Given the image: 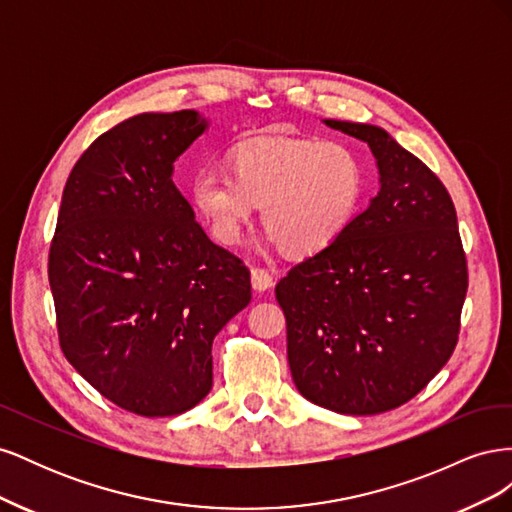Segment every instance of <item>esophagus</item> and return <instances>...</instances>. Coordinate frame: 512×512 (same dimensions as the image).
Wrapping results in <instances>:
<instances>
[{
  "label": "esophagus",
  "instance_id": "34e87169",
  "mask_svg": "<svg viewBox=\"0 0 512 512\" xmlns=\"http://www.w3.org/2000/svg\"><path fill=\"white\" fill-rule=\"evenodd\" d=\"M252 288L256 292H267L273 288V277L265 269H252Z\"/></svg>",
  "mask_w": 512,
  "mask_h": 512
}]
</instances>
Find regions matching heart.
Listing matches in <instances>:
<instances>
[{
	"label": "heart",
	"instance_id": "heart-1",
	"mask_svg": "<svg viewBox=\"0 0 512 512\" xmlns=\"http://www.w3.org/2000/svg\"><path fill=\"white\" fill-rule=\"evenodd\" d=\"M228 175L200 173L192 205L222 243H237L262 207L271 241L290 256H314L344 235L367 179L356 153L331 141H252L228 153Z\"/></svg>",
	"mask_w": 512,
	"mask_h": 512
}]
</instances>
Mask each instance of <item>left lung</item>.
I'll use <instances>...</instances> for the list:
<instances>
[{
  "mask_svg": "<svg viewBox=\"0 0 512 512\" xmlns=\"http://www.w3.org/2000/svg\"><path fill=\"white\" fill-rule=\"evenodd\" d=\"M367 143L380 190L331 247L275 286L299 393L339 414L406 404L451 359L468 290L457 213L446 188L369 123L322 119Z\"/></svg>",
  "mask_w": 512,
  "mask_h": 512,
  "instance_id": "1",
  "label": "left lung"
}]
</instances>
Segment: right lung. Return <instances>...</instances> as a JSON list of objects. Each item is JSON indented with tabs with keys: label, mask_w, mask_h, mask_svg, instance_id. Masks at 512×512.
Instances as JSON below:
<instances>
[{
	"label": "right lung",
	"mask_w": 512,
	"mask_h": 512,
	"mask_svg": "<svg viewBox=\"0 0 512 512\" xmlns=\"http://www.w3.org/2000/svg\"><path fill=\"white\" fill-rule=\"evenodd\" d=\"M198 111L143 113L96 138L66 181L49 254L59 344L119 408L175 416L213 386V337L252 299L250 271L175 188Z\"/></svg>",
	"instance_id": "add662e5"
}]
</instances>
